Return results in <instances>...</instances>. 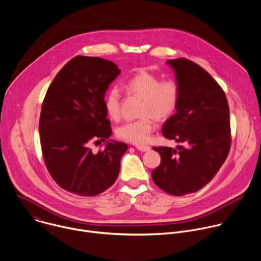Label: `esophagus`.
Returning a JSON list of instances; mask_svg holds the SVG:
<instances>
[{"instance_id":"34e87169","label":"esophagus","mask_w":261,"mask_h":261,"mask_svg":"<svg viewBox=\"0 0 261 261\" xmlns=\"http://www.w3.org/2000/svg\"><path fill=\"white\" fill-rule=\"evenodd\" d=\"M135 147L137 148L138 151H140V152H148L151 150V147L148 146V145H141V144H137V145H135Z\"/></svg>"}]
</instances>
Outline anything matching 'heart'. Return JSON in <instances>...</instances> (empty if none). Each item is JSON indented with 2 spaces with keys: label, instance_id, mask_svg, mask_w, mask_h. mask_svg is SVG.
Segmentation results:
<instances>
[{
  "label": "heart",
  "instance_id": "1",
  "mask_svg": "<svg viewBox=\"0 0 261 261\" xmlns=\"http://www.w3.org/2000/svg\"><path fill=\"white\" fill-rule=\"evenodd\" d=\"M127 90L143 99L139 120L123 124L117 129V136L125 141L143 144L154 130V120L169 119L178 105L180 90L176 81H162L147 71H139L127 82ZM104 108L109 119L118 121L121 117V96L117 88H111L104 97Z\"/></svg>",
  "mask_w": 261,
  "mask_h": 261
}]
</instances>
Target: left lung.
I'll return each instance as SVG.
<instances>
[{
	"label": "left lung",
	"instance_id": "8db88e82",
	"mask_svg": "<svg viewBox=\"0 0 261 261\" xmlns=\"http://www.w3.org/2000/svg\"><path fill=\"white\" fill-rule=\"evenodd\" d=\"M179 86L176 113L162 127L167 139L185 145L154 146L161 157L152 178L174 196L200 190L225 162L231 143L226 95L203 68L187 59L168 60Z\"/></svg>",
	"mask_w": 261,
	"mask_h": 261
}]
</instances>
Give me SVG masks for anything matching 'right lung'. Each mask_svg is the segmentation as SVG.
I'll return each mask as SVG.
<instances>
[{"label": "right lung", "instance_id": "right-lung-1", "mask_svg": "<svg viewBox=\"0 0 261 261\" xmlns=\"http://www.w3.org/2000/svg\"><path fill=\"white\" fill-rule=\"evenodd\" d=\"M120 72L114 62L77 56L60 70L46 92L39 121L42 155L54 180L70 193L98 195L119 175L128 145L109 139L97 154L89 145L105 141L113 132L104 96Z\"/></svg>", "mask_w": 261, "mask_h": 261}]
</instances>
